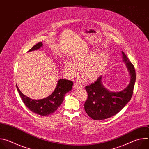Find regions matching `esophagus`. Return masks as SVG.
<instances>
[{"label": "esophagus", "instance_id": "esophagus-1", "mask_svg": "<svg viewBox=\"0 0 149 149\" xmlns=\"http://www.w3.org/2000/svg\"><path fill=\"white\" fill-rule=\"evenodd\" d=\"M74 88H82V85L80 84L79 82H75L74 85Z\"/></svg>", "mask_w": 149, "mask_h": 149}]
</instances>
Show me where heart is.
<instances>
[{
	"label": "heart",
	"instance_id": "b5f03b06",
	"mask_svg": "<svg viewBox=\"0 0 149 149\" xmlns=\"http://www.w3.org/2000/svg\"><path fill=\"white\" fill-rule=\"evenodd\" d=\"M72 62L66 60L63 63L65 74L69 77L78 74L79 68L81 73L87 80L91 81L100 76L108 62V55L104 52L94 49L73 57Z\"/></svg>",
	"mask_w": 149,
	"mask_h": 149
}]
</instances>
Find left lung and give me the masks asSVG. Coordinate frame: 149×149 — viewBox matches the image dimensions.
I'll list each match as a JSON object with an SVG mask.
<instances>
[{
    "label": "left lung",
    "instance_id": "obj_1",
    "mask_svg": "<svg viewBox=\"0 0 149 149\" xmlns=\"http://www.w3.org/2000/svg\"><path fill=\"white\" fill-rule=\"evenodd\" d=\"M123 62L130 75V81L127 87L119 92H111L106 89L101 82L102 76L97 81L86 87L88 98L85 102L84 109L90 117L95 120L110 118L120 112L129 102L133 95L136 81L134 65L122 51Z\"/></svg>",
    "mask_w": 149,
    "mask_h": 149
}]
</instances>
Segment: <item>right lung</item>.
<instances>
[{
    "mask_svg": "<svg viewBox=\"0 0 149 149\" xmlns=\"http://www.w3.org/2000/svg\"><path fill=\"white\" fill-rule=\"evenodd\" d=\"M42 42L35 45L28 52L37 50L42 47ZM73 82L71 81L61 79L58 81L54 91L48 97L41 100L31 99L25 95L16 86L17 90L21 99L29 110L42 116H48L53 114L61 105L65 95L72 88Z\"/></svg>",
    "mask_w": 149,
    "mask_h": 149,
    "instance_id": "add662e5",
    "label": "right lung"
}]
</instances>
